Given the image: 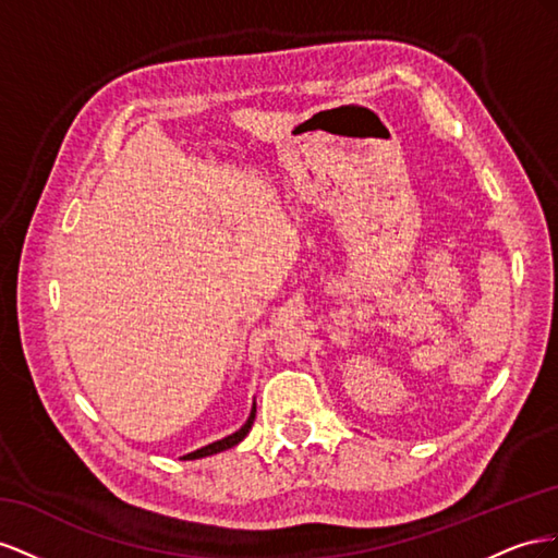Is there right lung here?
Segmentation results:
<instances>
[{
	"label": "right lung",
	"instance_id": "right-lung-1",
	"mask_svg": "<svg viewBox=\"0 0 558 558\" xmlns=\"http://www.w3.org/2000/svg\"><path fill=\"white\" fill-rule=\"evenodd\" d=\"M254 413H257V407H252V413H250L247 423H245L241 429H238V433H233V435H229V437H225V439H219V441H213V444H208V447H203V449H198V451H194V453H186L184 460L213 456V453H219V451H227V449L235 447V444L243 441V437L250 433V427H252V423H254Z\"/></svg>",
	"mask_w": 558,
	"mask_h": 558
}]
</instances>
